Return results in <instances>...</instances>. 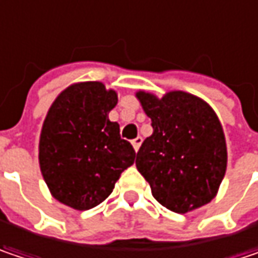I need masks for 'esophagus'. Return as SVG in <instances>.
I'll return each instance as SVG.
<instances>
[{
  "label": "esophagus",
  "instance_id": "obj_1",
  "mask_svg": "<svg viewBox=\"0 0 258 258\" xmlns=\"http://www.w3.org/2000/svg\"><path fill=\"white\" fill-rule=\"evenodd\" d=\"M141 144H142V138H141V137H137V138L132 141V145H134L135 151H138L139 147H141Z\"/></svg>",
  "mask_w": 258,
  "mask_h": 258
}]
</instances>
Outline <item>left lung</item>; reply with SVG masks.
<instances>
[{
	"label": "left lung",
	"instance_id": "obj_1",
	"mask_svg": "<svg viewBox=\"0 0 258 258\" xmlns=\"http://www.w3.org/2000/svg\"><path fill=\"white\" fill-rule=\"evenodd\" d=\"M137 98L153 126V135L137 154V169L153 197L180 214L210 203L228 164L225 134L214 110L183 91H170L163 98L139 91Z\"/></svg>",
	"mask_w": 258,
	"mask_h": 258
}]
</instances>
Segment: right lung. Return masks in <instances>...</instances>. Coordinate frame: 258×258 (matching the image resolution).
I'll use <instances>...</instances> for the list:
<instances>
[{
	"label": "right lung",
	"mask_w": 258,
	"mask_h": 258,
	"mask_svg": "<svg viewBox=\"0 0 258 258\" xmlns=\"http://www.w3.org/2000/svg\"><path fill=\"white\" fill-rule=\"evenodd\" d=\"M117 94L101 82L70 85L51 104L39 138V167L51 195L75 210H89L113 192L135 150L120 138L108 113Z\"/></svg>",
	"instance_id": "1"
}]
</instances>
